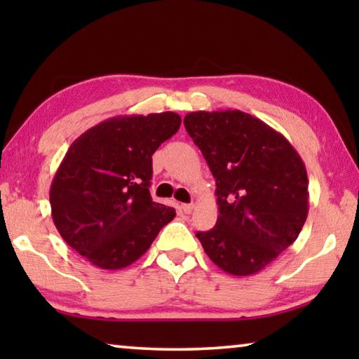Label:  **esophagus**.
Masks as SVG:
<instances>
[{
	"label": "esophagus",
	"mask_w": 359,
	"mask_h": 359,
	"mask_svg": "<svg viewBox=\"0 0 359 359\" xmlns=\"http://www.w3.org/2000/svg\"><path fill=\"white\" fill-rule=\"evenodd\" d=\"M182 209H184L185 214H191L193 209H194V204H182Z\"/></svg>",
	"instance_id": "esophagus-1"
}]
</instances>
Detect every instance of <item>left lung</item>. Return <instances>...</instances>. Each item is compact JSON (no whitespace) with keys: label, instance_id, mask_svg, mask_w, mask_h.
I'll list each match as a JSON object with an SVG mask.
<instances>
[{"label":"left lung","instance_id":"8db88e82","mask_svg":"<svg viewBox=\"0 0 359 359\" xmlns=\"http://www.w3.org/2000/svg\"><path fill=\"white\" fill-rule=\"evenodd\" d=\"M185 130L217 185L220 215L196 238L231 276H253L297 239L309 214L301 156L280 133L241 111L190 112Z\"/></svg>","mask_w":359,"mask_h":359}]
</instances>
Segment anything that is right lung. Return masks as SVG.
Returning a JSON list of instances; mask_svg holds the SVG:
<instances>
[{
  "mask_svg": "<svg viewBox=\"0 0 359 359\" xmlns=\"http://www.w3.org/2000/svg\"><path fill=\"white\" fill-rule=\"evenodd\" d=\"M180 115H120L79 136L50 187L53 223L96 267L123 269L149 250L175 210L151 201V155L180 128Z\"/></svg>",
  "mask_w": 359,
  "mask_h": 359,
  "instance_id": "1",
  "label": "right lung"
}]
</instances>
